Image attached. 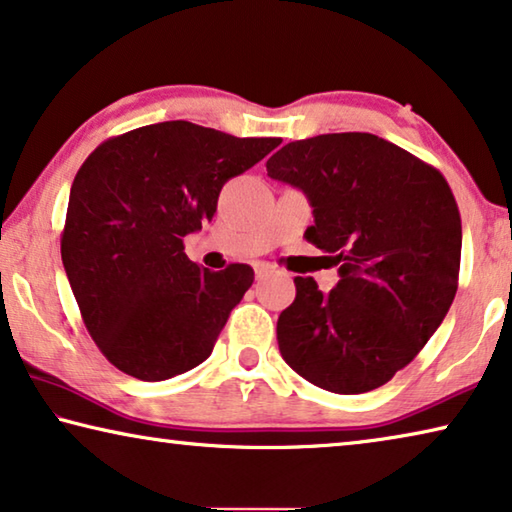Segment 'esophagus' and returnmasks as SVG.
I'll list each match as a JSON object with an SVG mask.
<instances>
[{
    "instance_id": "34e87169",
    "label": "esophagus",
    "mask_w": 512,
    "mask_h": 512,
    "mask_svg": "<svg viewBox=\"0 0 512 512\" xmlns=\"http://www.w3.org/2000/svg\"><path fill=\"white\" fill-rule=\"evenodd\" d=\"M255 275H257V280L269 278V275H273V266H269V264H255Z\"/></svg>"
}]
</instances>
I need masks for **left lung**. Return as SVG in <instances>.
<instances>
[{
	"instance_id": "left-lung-1",
	"label": "left lung",
	"mask_w": 512,
	"mask_h": 512,
	"mask_svg": "<svg viewBox=\"0 0 512 512\" xmlns=\"http://www.w3.org/2000/svg\"><path fill=\"white\" fill-rule=\"evenodd\" d=\"M269 177L307 193L305 239L332 257L339 280L321 294L296 275L278 319L285 362L335 394L371 392L417 358L458 291L462 225L435 166L367 132L291 141Z\"/></svg>"
}]
</instances>
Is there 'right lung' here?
Returning <instances> with one entry per match:
<instances>
[{
	"label": "right lung",
	"instance_id": "right-lung-1",
	"mask_svg": "<svg viewBox=\"0 0 512 512\" xmlns=\"http://www.w3.org/2000/svg\"><path fill=\"white\" fill-rule=\"evenodd\" d=\"M280 143L168 120L88 154L70 189L61 259L88 335L113 367L157 383L212 355L255 271L200 269L184 237L212 221L230 177Z\"/></svg>",
	"mask_w": 512,
	"mask_h": 512
}]
</instances>
